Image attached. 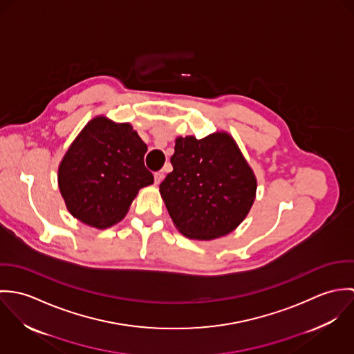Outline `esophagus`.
Returning <instances> with one entry per match:
<instances>
[{
	"label": "esophagus",
	"instance_id": "obj_1",
	"mask_svg": "<svg viewBox=\"0 0 354 354\" xmlns=\"http://www.w3.org/2000/svg\"><path fill=\"white\" fill-rule=\"evenodd\" d=\"M163 177H165V173H163L162 170L156 171V173L153 174V178H155V184H156V185H158V184H160V181L163 180Z\"/></svg>",
	"mask_w": 354,
	"mask_h": 354
}]
</instances>
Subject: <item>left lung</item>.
<instances>
[{"label":"left lung","mask_w":354,"mask_h":354,"mask_svg":"<svg viewBox=\"0 0 354 354\" xmlns=\"http://www.w3.org/2000/svg\"><path fill=\"white\" fill-rule=\"evenodd\" d=\"M173 171L159 185L176 227L194 240H214L233 232L248 215L256 177L234 139L215 132L203 139L177 138Z\"/></svg>","instance_id":"8db88e82"}]
</instances>
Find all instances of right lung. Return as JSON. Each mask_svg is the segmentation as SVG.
<instances>
[{"label": "right lung", "mask_w": 354, "mask_h": 354, "mask_svg": "<svg viewBox=\"0 0 354 354\" xmlns=\"http://www.w3.org/2000/svg\"><path fill=\"white\" fill-rule=\"evenodd\" d=\"M146 143L128 122L100 115L73 140L58 167L68 211L86 225L106 229L120 222L153 176L145 166Z\"/></svg>", "instance_id": "obj_1"}]
</instances>
